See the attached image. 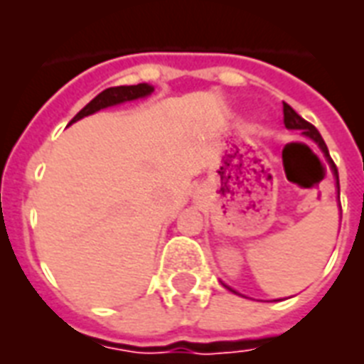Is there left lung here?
I'll list each match as a JSON object with an SVG mask.
<instances>
[{"label":"left lung","instance_id":"obj_1","mask_svg":"<svg viewBox=\"0 0 364 364\" xmlns=\"http://www.w3.org/2000/svg\"><path fill=\"white\" fill-rule=\"evenodd\" d=\"M283 124H285V128L287 130H300L302 132V136L306 137H310L311 141H316L317 143V147L321 149V153L325 154V159H327L328 166H331V170H333V176L336 177V188H338V200H340V183H338V170H336V166H334L333 159H331V154H328V149L327 145H325V141H323V137L321 134L317 132V128L314 124H310L308 121H304L302 117L296 113V111L291 107L289 104H283ZM225 285V283H223ZM227 289H230L228 285H225ZM232 293H236L234 289H230Z\"/></svg>","mask_w":364,"mask_h":364}]
</instances>
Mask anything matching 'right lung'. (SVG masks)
Returning <instances> with one entry per match:
<instances>
[{"instance_id": "right-lung-1", "label": "right lung", "mask_w": 364, "mask_h": 364, "mask_svg": "<svg viewBox=\"0 0 364 364\" xmlns=\"http://www.w3.org/2000/svg\"><path fill=\"white\" fill-rule=\"evenodd\" d=\"M154 90V87L147 85V82H139V85H128V87H111V88H105L104 92H100L96 98L87 104L82 107L79 113H77L73 119H71L70 124L73 122L81 121L85 117L88 115H94L96 111H102L105 107H113V105H119V104H124V102H132V100H139V98H147L151 96Z\"/></svg>"}]
</instances>
